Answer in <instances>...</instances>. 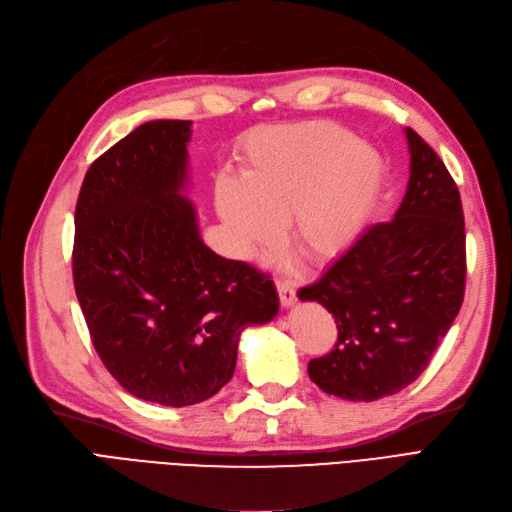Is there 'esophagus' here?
<instances>
[{
  "label": "esophagus",
  "instance_id": "34e87169",
  "mask_svg": "<svg viewBox=\"0 0 512 512\" xmlns=\"http://www.w3.org/2000/svg\"><path fill=\"white\" fill-rule=\"evenodd\" d=\"M275 286L279 292V301L284 307H292L296 303V290L288 279H275Z\"/></svg>",
  "mask_w": 512,
  "mask_h": 512
}]
</instances>
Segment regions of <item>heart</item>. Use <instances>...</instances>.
<instances>
[{
    "label": "heart",
    "instance_id": "1",
    "mask_svg": "<svg viewBox=\"0 0 512 512\" xmlns=\"http://www.w3.org/2000/svg\"><path fill=\"white\" fill-rule=\"evenodd\" d=\"M383 178L377 150L341 125L313 120L252 131L239 146V180L220 175L214 199L241 256L273 248L288 222L294 248L328 262L364 233Z\"/></svg>",
    "mask_w": 512,
    "mask_h": 512
}]
</instances>
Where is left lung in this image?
I'll use <instances>...</instances> for the list:
<instances>
[{"mask_svg": "<svg viewBox=\"0 0 512 512\" xmlns=\"http://www.w3.org/2000/svg\"><path fill=\"white\" fill-rule=\"evenodd\" d=\"M411 175L390 222L368 226L301 301L324 305L339 328L330 354L309 362L326 394L373 402L411 385L460 313L466 231L460 190L438 154L404 131Z\"/></svg>", "mask_w": 512, "mask_h": 512, "instance_id": "1", "label": "left lung"}]
</instances>
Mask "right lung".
<instances>
[{"label":"right lung","instance_id":"1","mask_svg":"<svg viewBox=\"0 0 512 512\" xmlns=\"http://www.w3.org/2000/svg\"><path fill=\"white\" fill-rule=\"evenodd\" d=\"M190 120H150L88 167L76 203L74 286L93 345L137 398L188 407L231 381L241 332L271 322L267 273L201 239Z\"/></svg>","mask_w":512,"mask_h":512}]
</instances>
